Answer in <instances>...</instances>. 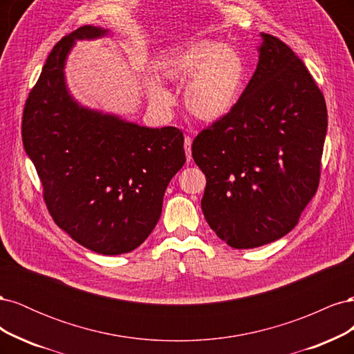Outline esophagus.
Listing matches in <instances>:
<instances>
[{
  "mask_svg": "<svg viewBox=\"0 0 354 354\" xmlns=\"http://www.w3.org/2000/svg\"><path fill=\"white\" fill-rule=\"evenodd\" d=\"M185 151H186V158L190 162L192 160V137H189V136L185 137Z\"/></svg>",
  "mask_w": 354,
  "mask_h": 354,
  "instance_id": "34e87169",
  "label": "esophagus"
}]
</instances>
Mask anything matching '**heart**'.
Instances as JSON below:
<instances>
[{"label": "heart", "instance_id": "obj_1", "mask_svg": "<svg viewBox=\"0 0 354 354\" xmlns=\"http://www.w3.org/2000/svg\"><path fill=\"white\" fill-rule=\"evenodd\" d=\"M155 69L160 78L185 85L186 109L201 121H217L236 106L246 77L242 56L209 39H196L160 57ZM153 97L168 103L169 95L151 82Z\"/></svg>", "mask_w": 354, "mask_h": 354}]
</instances>
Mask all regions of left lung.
Returning a JSON list of instances; mask_svg holds the SVG:
<instances>
[{"instance_id":"obj_1","label":"left lung","mask_w":354,"mask_h":354,"mask_svg":"<svg viewBox=\"0 0 354 354\" xmlns=\"http://www.w3.org/2000/svg\"><path fill=\"white\" fill-rule=\"evenodd\" d=\"M259 65L236 106L195 137L207 177L209 227L236 250L291 232L320 181L328 112L324 93L291 47L261 34Z\"/></svg>"}]
</instances>
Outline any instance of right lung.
<instances>
[{"label": "right lung", "instance_id": "obj_1", "mask_svg": "<svg viewBox=\"0 0 354 354\" xmlns=\"http://www.w3.org/2000/svg\"><path fill=\"white\" fill-rule=\"evenodd\" d=\"M104 34L85 25L53 47L25 103L22 140L57 226L85 248L118 255L152 233L186 155L176 127H138L71 99L63 65L73 41Z\"/></svg>", "mask_w": 354, "mask_h": 354}]
</instances>
